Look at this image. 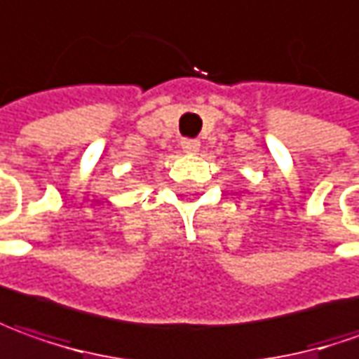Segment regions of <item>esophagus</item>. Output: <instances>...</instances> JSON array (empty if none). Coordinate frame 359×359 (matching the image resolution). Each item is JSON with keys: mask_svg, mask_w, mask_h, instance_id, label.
Listing matches in <instances>:
<instances>
[{"mask_svg": "<svg viewBox=\"0 0 359 359\" xmlns=\"http://www.w3.org/2000/svg\"><path fill=\"white\" fill-rule=\"evenodd\" d=\"M180 147H182L184 153H198L200 141L198 139H182L180 141Z\"/></svg>", "mask_w": 359, "mask_h": 359, "instance_id": "esophagus-1", "label": "esophagus"}]
</instances>
